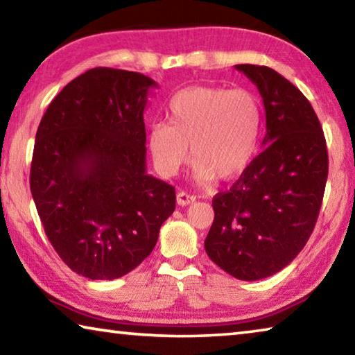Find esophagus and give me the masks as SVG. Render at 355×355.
<instances>
[{"instance_id":"34e87169","label":"esophagus","mask_w":355,"mask_h":355,"mask_svg":"<svg viewBox=\"0 0 355 355\" xmlns=\"http://www.w3.org/2000/svg\"><path fill=\"white\" fill-rule=\"evenodd\" d=\"M194 202H196V197L188 194V192L180 191L177 194V203L180 207H186V205H189V203H194Z\"/></svg>"}]
</instances>
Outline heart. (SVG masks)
Instances as JSON below:
<instances>
[{
	"label": "heart",
	"mask_w": 355,
	"mask_h": 355,
	"mask_svg": "<svg viewBox=\"0 0 355 355\" xmlns=\"http://www.w3.org/2000/svg\"><path fill=\"white\" fill-rule=\"evenodd\" d=\"M263 107L245 89L192 86L172 98L167 123L152 125L148 148L161 173L175 175L192 155L200 184L233 180L255 158ZM191 152H189V146Z\"/></svg>",
	"instance_id": "b5f03b06"
}]
</instances>
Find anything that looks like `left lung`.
I'll use <instances>...</instances> for the list:
<instances>
[{"label": "left lung", "instance_id": "obj_1", "mask_svg": "<svg viewBox=\"0 0 355 355\" xmlns=\"http://www.w3.org/2000/svg\"><path fill=\"white\" fill-rule=\"evenodd\" d=\"M235 69L263 98L264 148L230 191L213 199L205 250L225 272L252 282L282 271L307 244L320 214L329 158L320 120L296 86L264 65Z\"/></svg>", "mask_w": 355, "mask_h": 355}]
</instances>
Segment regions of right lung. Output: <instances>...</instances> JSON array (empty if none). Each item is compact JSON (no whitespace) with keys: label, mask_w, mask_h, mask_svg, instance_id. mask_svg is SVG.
<instances>
[{"label":"right lung","mask_w":355,"mask_h":355,"mask_svg":"<svg viewBox=\"0 0 355 355\" xmlns=\"http://www.w3.org/2000/svg\"><path fill=\"white\" fill-rule=\"evenodd\" d=\"M152 78L98 67L70 81L35 135L31 194L62 261L112 280L152 254L175 189L147 173L144 110Z\"/></svg>","instance_id":"obj_1"}]
</instances>
